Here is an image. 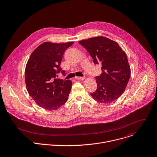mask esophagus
<instances>
[{"label":"esophagus","instance_id":"esophagus-1","mask_svg":"<svg viewBox=\"0 0 157 157\" xmlns=\"http://www.w3.org/2000/svg\"><path fill=\"white\" fill-rule=\"evenodd\" d=\"M75 79H78V80H83L85 79V77H81V76H76L75 77Z\"/></svg>","mask_w":157,"mask_h":157}]
</instances>
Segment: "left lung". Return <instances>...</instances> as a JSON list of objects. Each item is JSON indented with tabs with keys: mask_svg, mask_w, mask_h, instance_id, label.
<instances>
[{
	"mask_svg": "<svg viewBox=\"0 0 157 157\" xmlns=\"http://www.w3.org/2000/svg\"><path fill=\"white\" fill-rule=\"evenodd\" d=\"M79 43L87 50L94 64L101 65V74L95 77L97 88L91 96L102 103L116 100L123 94L131 76L125 52L117 42L103 36L82 40Z\"/></svg>",
	"mask_w": 157,
	"mask_h": 157,
	"instance_id": "8db88e82",
	"label": "left lung"
}]
</instances>
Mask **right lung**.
<instances>
[{"instance_id": "add662e5", "label": "right lung", "mask_w": 157, "mask_h": 157, "mask_svg": "<svg viewBox=\"0 0 157 157\" xmlns=\"http://www.w3.org/2000/svg\"><path fill=\"white\" fill-rule=\"evenodd\" d=\"M73 42H44L31 54L25 69V82L30 96L40 107L55 110L66 103L71 89L70 80L59 79L65 76L60 63L65 50Z\"/></svg>"}]
</instances>
